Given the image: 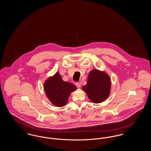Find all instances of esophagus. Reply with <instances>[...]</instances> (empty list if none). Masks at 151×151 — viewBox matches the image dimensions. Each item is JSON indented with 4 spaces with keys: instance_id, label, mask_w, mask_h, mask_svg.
I'll list each match as a JSON object with an SVG mask.
<instances>
[{
    "instance_id": "1",
    "label": "esophagus",
    "mask_w": 151,
    "mask_h": 151,
    "mask_svg": "<svg viewBox=\"0 0 151 151\" xmlns=\"http://www.w3.org/2000/svg\"><path fill=\"white\" fill-rule=\"evenodd\" d=\"M75 85H76V86H77L78 88H79L81 87V84H80V83H76Z\"/></svg>"
}]
</instances>
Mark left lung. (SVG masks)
<instances>
[{"instance_id": "1", "label": "left lung", "mask_w": 151, "mask_h": 151, "mask_svg": "<svg viewBox=\"0 0 151 151\" xmlns=\"http://www.w3.org/2000/svg\"><path fill=\"white\" fill-rule=\"evenodd\" d=\"M110 84V78L105 73L93 70L89 73L87 83L83 89L93 102L100 103L108 97Z\"/></svg>"}]
</instances>
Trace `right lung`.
<instances>
[{
  "label": "right lung",
  "mask_w": 151,
  "mask_h": 151,
  "mask_svg": "<svg viewBox=\"0 0 151 151\" xmlns=\"http://www.w3.org/2000/svg\"><path fill=\"white\" fill-rule=\"evenodd\" d=\"M44 89L52 104L62 107L67 104L70 94L76 89V86L71 83L64 81L57 72L45 81Z\"/></svg>",
  "instance_id": "1"
}]
</instances>
